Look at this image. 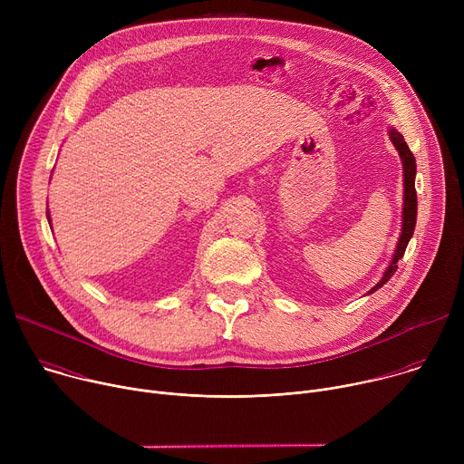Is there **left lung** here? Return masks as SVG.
<instances>
[{
	"mask_svg": "<svg viewBox=\"0 0 464 464\" xmlns=\"http://www.w3.org/2000/svg\"><path fill=\"white\" fill-rule=\"evenodd\" d=\"M389 138L394 145V149L399 150V156L402 160V167H404V208H402V233L399 238V244H396L392 260L389 264V268L385 270L383 277L380 279V283L376 286L371 288L369 294L376 292L378 288H382L396 272V262H399L408 247L410 238L413 237L415 231V224H417V190H415V174H417V163H415V156L411 154L408 143L404 141V136L401 131H396L394 128H389Z\"/></svg>",
	"mask_w": 464,
	"mask_h": 464,
	"instance_id": "1",
	"label": "left lung"
}]
</instances>
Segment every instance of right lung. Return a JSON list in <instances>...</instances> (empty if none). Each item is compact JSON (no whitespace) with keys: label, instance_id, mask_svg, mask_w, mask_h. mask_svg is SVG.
<instances>
[{"label":"right lung","instance_id":"right-lung-1","mask_svg":"<svg viewBox=\"0 0 464 464\" xmlns=\"http://www.w3.org/2000/svg\"><path fill=\"white\" fill-rule=\"evenodd\" d=\"M47 218H49V213H47Z\"/></svg>","mask_w":464,"mask_h":464}]
</instances>
